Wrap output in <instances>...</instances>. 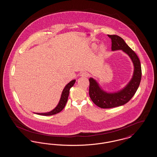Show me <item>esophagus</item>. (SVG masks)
Here are the masks:
<instances>
[{
    "label": "esophagus",
    "mask_w": 157,
    "mask_h": 157,
    "mask_svg": "<svg viewBox=\"0 0 157 157\" xmlns=\"http://www.w3.org/2000/svg\"><path fill=\"white\" fill-rule=\"evenodd\" d=\"M89 75H90V74L88 72H81L80 76H82V77H88V76H89Z\"/></svg>",
    "instance_id": "esophagus-1"
}]
</instances>
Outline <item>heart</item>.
<instances>
[{"instance_id":"obj_1","label":"heart","mask_w":157,"mask_h":157,"mask_svg":"<svg viewBox=\"0 0 157 157\" xmlns=\"http://www.w3.org/2000/svg\"><path fill=\"white\" fill-rule=\"evenodd\" d=\"M98 46L96 44H92L91 46V49L92 50H96L97 49ZM99 50L101 52H104L106 50V46L104 45H102L100 46L99 47Z\"/></svg>"}]
</instances>
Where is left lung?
Here are the masks:
<instances>
[{"instance_id":"8db88e82","label":"left lung","mask_w":157,"mask_h":157,"mask_svg":"<svg viewBox=\"0 0 157 157\" xmlns=\"http://www.w3.org/2000/svg\"><path fill=\"white\" fill-rule=\"evenodd\" d=\"M112 40V51L121 50L131 60L134 72L131 80L122 89L114 92L104 90L99 83L90 78L89 94L93 102L101 108H111L125 104L134 95L141 79V67L136 54L121 37L115 35H108Z\"/></svg>"}]
</instances>
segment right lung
Segmentation results:
<instances>
[{
	"instance_id": "add662e5",
	"label": "right lung",
	"mask_w": 157,
	"mask_h": 157,
	"mask_svg": "<svg viewBox=\"0 0 157 157\" xmlns=\"http://www.w3.org/2000/svg\"><path fill=\"white\" fill-rule=\"evenodd\" d=\"M75 82H76V80L74 79V80H72L71 81H70L66 85V86H65V88H63V90L62 92L61 96L60 98L58 104L54 109H53L52 111H51L49 112H44V113H37V112H33V113H35L36 114H38V115H40L50 116V115L56 114V113L60 112L65 106V105L67 102V98L69 97V90H70V89L74 86Z\"/></svg>"
}]
</instances>
